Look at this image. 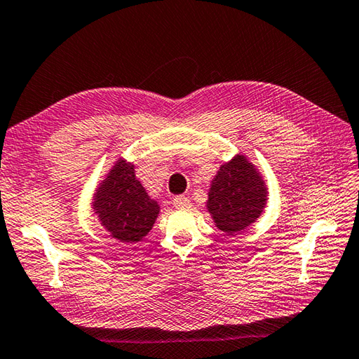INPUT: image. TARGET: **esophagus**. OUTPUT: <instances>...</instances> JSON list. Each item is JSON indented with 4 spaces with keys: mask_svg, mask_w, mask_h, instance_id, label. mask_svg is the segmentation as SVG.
I'll list each match as a JSON object with an SVG mask.
<instances>
[{
    "mask_svg": "<svg viewBox=\"0 0 359 359\" xmlns=\"http://www.w3.org/2000/svg\"><path fill=\"white\" fill-rule=\"evenodd\" d=\"M173 205L177 209H189L192 206L191 200H189L187 197H175L173 198Z\"/></svg>",
    "mask_w": 359,
    "mask_h": 359,
    "instance_id": "obj_1",
    "label": "esophagus"
}]
</instances>
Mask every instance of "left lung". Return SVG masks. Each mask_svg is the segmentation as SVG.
<instances>
[{
    "label": "left lung",
    "instance_id": "left-lung-1",
    "mask_svg": "<svg viewBox=\"0 0 359 359\" xmlns=\"http://www.w3.org/2000/svg\"><path fill=\"white\" fill-rule=\"evenodd\" d=\"M269 189L259 168L245 154L223 162L208 192L206 209L225 236H236L261 217Z\"/></svg>",
    "mask_w": 359,
    "mask_h": 359
}]
</instances>
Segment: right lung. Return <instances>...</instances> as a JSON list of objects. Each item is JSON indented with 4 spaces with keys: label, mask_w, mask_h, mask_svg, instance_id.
Listing matches in <instances>:
<instances>
[{
    "label": "right lung",
    "mask_w": 359,
    "mask_h": 359,
    "mask_svg": "<svg viewBox=\"0 0 359 359\" xmlns=\"http://www.w3.org/2000/svg\"><path fill=\"white\" fill-rule=\"evenodd\" d=\"M100 225L120 243H137L151 231L161 208L136 177L134 164L125 158L114 162L92 197Z\"/></svg>",
    "instance_id": "add662e5"
}]
</instances>
